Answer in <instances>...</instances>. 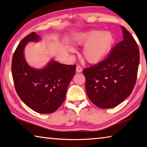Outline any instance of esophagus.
Instances as JSON below:
<instances>
[{"mask_svg":"<svg viewBox=\"0 0 147 147\" xmlns=\"http://www.w3.org/2000/svg\"><path fill=\"white\" fill-rule=\"evenodd\" d=\"M76 71H77V73H80V72L82 71V68L80 66L78 65V66L76 67Z\"/></svg>","mask_w":147,"mask_h":147,"instance_id":"obj_1","label":"esophagus"}]
</instances>
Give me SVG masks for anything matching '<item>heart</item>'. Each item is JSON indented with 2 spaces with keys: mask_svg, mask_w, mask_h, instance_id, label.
Segmentation results:
<instances>
[{
  "mask_svg": "<svg viewBox=\"0 0 147 147\" xmlns=\"http://www.w3.org/2000/svg\"><path fill=\"white\" fill-rule=\"evenodd\" d=\"M115 42L114 35L111 32L91 30L81 34L76 40L79 45L86 46L83 56L89 63H96L109 54ZM69 50L73 52L72 48Z\"/></svg>",
  "mask_w": 147,
  "mask_h": 147,
  "instance_id": "b5f03b06",
  "label": "heart"
}]
</instances>
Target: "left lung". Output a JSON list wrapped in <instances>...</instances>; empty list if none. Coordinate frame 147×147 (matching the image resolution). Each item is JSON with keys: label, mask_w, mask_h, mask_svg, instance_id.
Listing matches in <instances>:
<instances>
[{"label": "left lung", "mask_w": 147, "mask_h": 147, "mask_svg": "<svg viewBox=\"0 0 147 147\" xmlns=\"http://www.w3.org/2000/svg\"><path fill=\"white\" fill-rule=\"evenodd\" d=\"M123 40L105 59L83 71L90 101L101 109L116 107L128 97L135 86L139 69V46L131 33L121 26Z\"/></svg>", "instance_id": "left-lung-1"}]
</instances>
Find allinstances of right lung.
I'll return each instance as SVG.
<instances>
[{"mask_svg":"<svg viewBox=\"0 0 147 147\" xmlns=\"http://www.w3.org/2000/svg\"><path fill=\"white\" fill-rule=\"evenodd\" d=\"M39 38L32 32L21 40L12 56V75L21 100L34 111L48 114L56 111L64 101L76 65L52 61L42 69L30 67L24 59V48L28 42L38 41Z\"/></svg>","mask_w":147,"mask_h":147,"instance_id":"add662e5","label":"right lung"}]
</instances>
